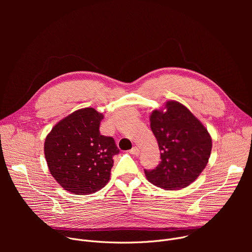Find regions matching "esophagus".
I'll return each mask as SVG.
<instances>
[{
	"label": "esophagus",
	"mask_w": 252,
	"mask_h": 252,
	"mask_svg": "<svg viewBox=\"0 0 252 252\" xmlns=\"http://www.w3.org/2000/svg\"><path fill=\"white\" fill-rule=\"evenodd\" d=\"M129 154L130 155H133V156H137L139 154V150L136 148V147H133L130 151H129Z\"/></svg>",
	"instance_id": "1"
}]
</instances>
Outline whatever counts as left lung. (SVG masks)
Here are the masks:
<instances>
[{"label":"left lung","instance_id":"8db88e82","mask_svg":"<svg viewBox=\"0 0 252 252\" xmlns=\"http://www.w3.org/2000/svg\"><path fill=\"white\" fill-rule=\"evenodd\" d=\"M165 107V113L156 110L151 116L161 160L145 173L154 186L176 190L193 183L205 168L212 142L207 129L185 105L170 100Z\"/></svg>","mask_w":252,"mask_h":252}]
</instances>
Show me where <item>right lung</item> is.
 Returning a JSON list of instances; mask_svg holds the SVG:
<instances>
[{
    "mask_svg": "<svg viewBox=\"0 0 252 252\" xmlns=\"http://www.w3.org/2000/svg\"><path fill=\"white\" fill-rule=\"evenodd\" d=\"M102 119V114L86 107L58 123L46 137L50 172L71 193H94L110 181L113 157L120 150L112 136L100 134Z\"/></svg>",
    "mask_w": 252,
    "mask_h": 252,
    "instance_id": "right-lung-1",
    "label": "right lung"
}]
</instances>
